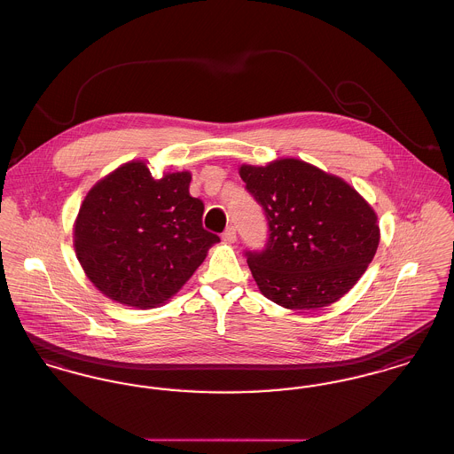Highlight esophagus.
I'll use <instances>...</instances> for the list:
<instances>
[{
  "label": "esophagus",
  "mask_w": 454,
  "mask_h": 454,
  "mask_svg": "<svg viewBox=\"0 0 454 454\" xmlns=\"http://www.w3.org/2000/svg\"><path fill=\"white\" fill-rule=\"evenodd\" d=\"M222 239L225 242H236L238 241V236H236V229L234 227H227L222 234Z\"/></svg>",
  "instance_id": "obj_1"
}]
</instances>
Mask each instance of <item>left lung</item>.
<instances>
[{
  "label": "left lung",
  "mask_w": 454,
  "mask_h": 454,
  "mask_svg": "<svg viewBox=\"0 0 454 454\" xmlns=\"http://www.w3.org/2000/svg\"><path fill=\"white\" fill-rule=\"evenodd\" d=\"M239 174L269 225L265 246L244 251L263 296L289 309L342 298L379 246L366 201L342 179L294 158L244 165Z\"/></svg>",
  "instance_id": "1"
}]
</instances>
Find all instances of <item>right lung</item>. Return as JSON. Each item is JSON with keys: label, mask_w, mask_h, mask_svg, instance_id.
<instances>
[{"label": "right lung", "mask_w": 454, "mask_h": 454, "mask_svg": "<svg viewBox=\"0 0 454 454\" xmlns=\"http://www.w3.org/2000/svg\"><path fill=\"white\" fill-rule=\"evenodd\" d=\"M189 172L154 181L125 163L88 192L74 229L77 258L110 300L153 308L174 296L220 238L203 227L205 205L189 194Z\"/></svg>", "instance_id": "obj_1"}]
</instances>
